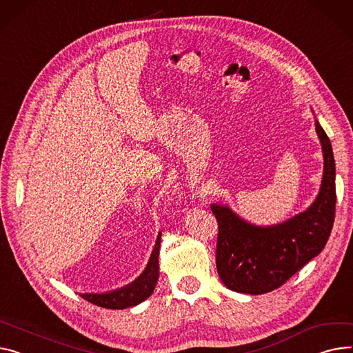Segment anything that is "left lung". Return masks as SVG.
Segmentation results:
<instances>
[{"instance_id": "obj_1", "label": "left lung", "mask_w": 353, "mask_h": 353, "mask_svg": "<svg viewBox=\"0 0 353 353\" xmlns=\"http://www.w3.org/2000/svg\"><path fill=\"white\" fill-rule=\"evenodd\" d=\"M323 152V176L315 201L292 219L258 227L228 205L211 204L219 223L217 272L236 292L261 295L279 288L325 247L335 220V159L331 140L315 121Z\"/></svg>"}]
</instances>
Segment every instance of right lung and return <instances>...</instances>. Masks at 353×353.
Masks as SVG:
<instances>
[{
	"instance_id": "1",
	"label": "right lung",
	"mask_w": 353,
	"mask_h": 353,
	"mask_svg": "<svg viewBox=\"0 0 353 353\" xmlns=\"http://www.w3.org/2000/svg\"><path fill=\"white\" fill-rule=\"evenodd\" d=\"M160 240H161V232H159L154 248L150 255V260L145 271L137 279H134L132 284L110 292L79 294V295L83 299L89 301L90 303L98 305V307H102V308H108V310H125L129 307H134V305L148 299L153 294L156 283L159 279Z\"/></svg>"
}]
</instances>
